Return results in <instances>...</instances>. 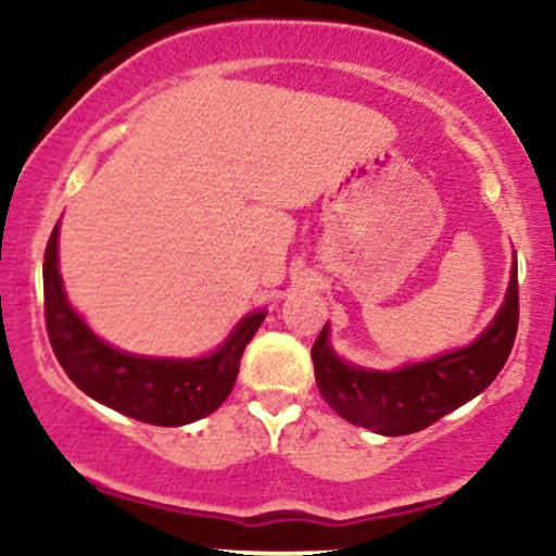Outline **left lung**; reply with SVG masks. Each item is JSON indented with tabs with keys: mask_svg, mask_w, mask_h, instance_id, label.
<instances>
[{
	"mask_svg": "<svg viewBox=\"0 0 556 556\" xmlns=\"http://www.w3.org/2000/svg\"><path fill=\"white\" fill-rule=\"evenodd\" d=\"M518 264L500 314L473 344L397 371H368L344 363L329 344V327L311 348L316 384L331 410L384 437L416 433L481 394L509 358L518 334Z\"/></svg>",
	"mask_w": 556,
	"mask_h": 556,
	"instance_id": "1",
	"label": "left lung"
}]
</instances>
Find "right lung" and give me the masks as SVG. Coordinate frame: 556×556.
<instances>
[{
  "mask_svg": "<svg viewBox=\"0 0 556 556\" xmlns=\"http://www.w3.org/2000/svg\"><path fill=\"white\" fill-rule=\"evenodd\" d=\"M60 225L43 253V316L52 350L88 397L151 426H185L208 416L232 392L245 344L253 340L266 311L245 316L212 355L193 361L143 358L112 348L86 327L62 290L56 269Z\"/></svg>",
  "mask_w": 556,
  "mask_h": 556,
  "instance_id": "1",
  "label": "right lung"
}]
</instances>
